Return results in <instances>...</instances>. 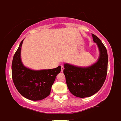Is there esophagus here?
I'll return each instance as SVG.
<instances>
[{
  "label": "esophagus",
  "mask_w": 121,
  "mask_h": 121,
  "mask_svg": "<svg viewBox=\"0 0 121 121\" xmlns=\"http://www.w3.org/2000/svg\"><path fill=\"white\" fill-rule=\"evenodd\" d=\"M64 66L61 65V69H60V71H61V72H63V71H64Z\"/></svg>",
  "instance_id": "obj_1"
}]
</instances>
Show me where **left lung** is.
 <instances>
[{"mask_svg":"<svg viewBox=\"0 0 121 121\" xmlns=\"http://www.w3.org/2000/svg\"><path fill=\"white\" fill-rule=\"evenodd\" d=\"M99 52L97 61L87 67L64 63V73L71 94L78 98H87L96 93L103 85L107 73L108 54L101 40L91 34Z\"/></svg>","mask_w":121,"mask_h":121,"instance_id":"1","label":"left lung"}]
</instances>
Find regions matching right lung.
<instances>
[{
	"label": "right lung",
	"mask_w": 121,
	"mask_h": 121,
	"mask_svg": "<svg viewBox=\"0 0 121 121\" xmlns=\"http://www.w3.org/2000/svg\"><path fill=\"white\" fill-rule=\"evenodd\" d=\"M23 40L14 55L12 78L16 88L22 96L31 100H40L49 96L56 77L61 67L48 70H35L25 67L21 59Z\"/></svg>",
	"instance_id": "1"
}]
</instances>
